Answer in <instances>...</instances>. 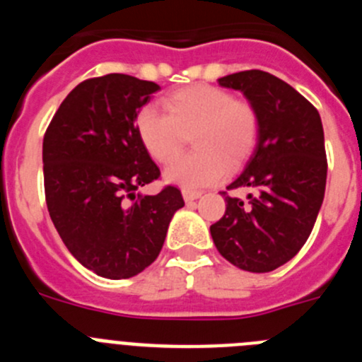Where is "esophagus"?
I'll list each match as a JSON object with an SVG mask.
<instances>
[{"instance_id":"obj_1","label":"esophagus","mask_w":362,"mask_h":362,"mask_svg":"<svg viewBox=\"0 0 362 362\" xmlns=\"http://www.w3.org/2000/svg\"><path fill=\"white\" fill-rule=\"evenodd\" d=\"M201 194H203V192H201V190H192V188H183V197H185V201H187V203H190V201L199 199Z\"/></svg>"}]
</instances>
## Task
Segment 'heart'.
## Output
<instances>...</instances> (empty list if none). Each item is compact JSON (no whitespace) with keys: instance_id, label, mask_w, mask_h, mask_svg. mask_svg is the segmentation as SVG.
<instances>
[{"instance_id":"obj_1","label":"heart","mask_w":362,"mask_h":362,"mask_svg":"<svg viewBox=\"0 0 362 362\" xmlns=\"http://www.w3.org/2000/svg\"><path fill=\"white\" fill-rule=\"evenodd\" d=\"M165 110L145 107L137 114V136L156 161L166 163L192 136L197 150L166 166L165 177L185 188L204 187L225 177L228 165H243L261 136V114L250 101L225 88L190 85L165 99Z\"/></svg>"}]
</instances>
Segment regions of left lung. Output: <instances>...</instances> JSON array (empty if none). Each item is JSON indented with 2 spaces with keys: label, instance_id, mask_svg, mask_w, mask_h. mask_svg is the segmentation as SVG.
Returning a JSON list of instances; mask_svg holds the SVG:
<instances>
[{
  "label": "left lung",
  "instance_id": "8db88e82",
  "mask_svg": "<svg viewBox=\"0 0 362 362\" xmlns=\"http://www.w3.org/2000/svg\"><path fill=\"white\" fill-rule=\"evenodd\" d=\"M241 90L261 114L257 148L221 196L226 212L210 226L214 245L233 267L264 274L288 263L312 233L325 199V132L317 108L283 79L245 70L219 79ZM246 187V200L228 189Z\"/></svg>",
  "mask_w": 362,
  "mask_h": 362
}]
</instances>
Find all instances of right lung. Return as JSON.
Instances as JSON below:
<instances>
[{
	"label": "right lung",
	"instance_id": "1",
	"mask_svg": "<svg viewBox=\"0 0 362 362\" xmlns=\"http://www.w3.org/2000/svg\"><path fill=\"white\" fill-rule=\"evenodd\" d=\"M153 81L107 74L79 83L43 137L45 199L70 254L107 279H129L158 259L175 210L177 187L156 196L137 188L161 177L137 136L136 119Z\"/></svg>",
	"mask_w": 362,
	"mask_h": 362
}]
</instances>
